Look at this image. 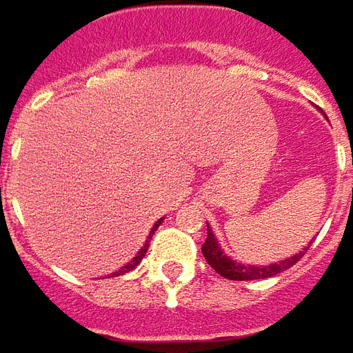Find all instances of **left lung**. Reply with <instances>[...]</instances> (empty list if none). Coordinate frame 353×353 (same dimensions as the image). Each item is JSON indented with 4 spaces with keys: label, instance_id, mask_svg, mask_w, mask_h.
Listing matches in <instances>:
<instances>
[{
    "label": "left lung",
    "instance_id": "left-lung-1",
    "mask_svg": "<svg viewBox=\"0 0 353 353\" xmlns=\"http://www.w3.org/2000/svg\"><path fill=\"white\" fill-rule=\"evenodd\" d=\"M310 243H312V241H310ZM306 250H308V245H306L303 251L294 253L292 257H287V259H283V261H279V263H271V265L239 263V261L232 259L228 253L222 251V248H220V243H218V239H216V236H214V232H212L210 225H208V237H206V241H204V245H202V253H204V257H206L208 265H210L212 269H214L218 275L230 279V281H253V279L275 277V275L283 273V271H287L289 267H292V265L296 263V261L305 255Z\"/></svg>",
    "mask_w": 353,
    "mask_h": 353
}]
</instances>
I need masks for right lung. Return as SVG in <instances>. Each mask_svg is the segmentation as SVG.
Instances as JSON below:
<instances>
[{"label": "right lung", "instance_id": "1", "mask_svg": "<svg viewBox=\"0 0 353 353\" xmlns=\"http://www.w3.org/2000/svg\"><path fill=\"white\" fill-rule=\"evenodd\" d=\"M163 220H165V218L157 220L155 225L151 228V232H149V237H147V241H145V245H143L141 250L137 251V255H135V257H133V259H131L129 263L123 265V267H121L119 271H116V273H112V275H123V273H128V271H131V269H135L137 265L141 263V259H143V257H145V253H147V248H149V241H151V237H153V234H155V230H157V228H159V225H161V222H163Z\"/></svg>", "mask_w": 353, "mask_h": 353}]
</instances>
